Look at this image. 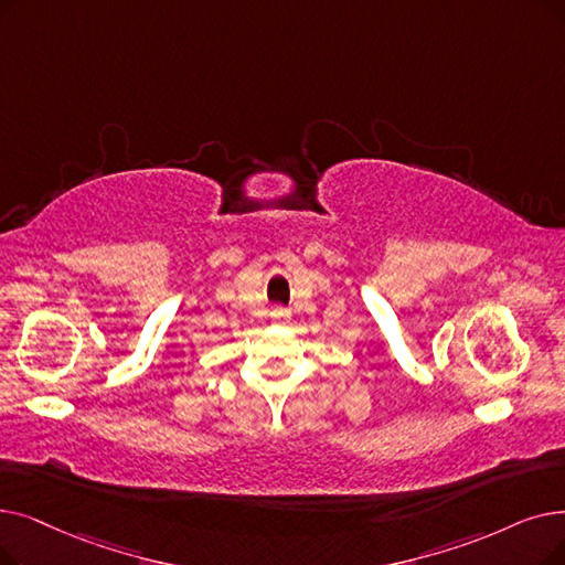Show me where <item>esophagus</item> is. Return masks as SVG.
<instances>
[{
	"label": "esophagus",
	"instance_id": "1",
	"mask_svg": "<svg viewBox=\"0 0 565 565\" xmlns=\"http://www.w3.org/2000/svg\"><path fill=\"white\" fill-rule=\"evenodd\" d=\"M273 318H275V321H288L290 311L284 309V307H275V309H273Z\"/></svg>",
	"mask_w": 565,
	"mask_h": 565
}]
</instances>
